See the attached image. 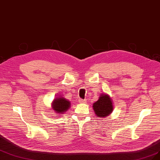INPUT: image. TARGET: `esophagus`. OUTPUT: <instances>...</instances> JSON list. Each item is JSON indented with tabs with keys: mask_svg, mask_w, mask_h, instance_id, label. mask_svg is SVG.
Returning <instances> with one entry per match:
<instances>
[{
	"mask_svg": "<svg viewBox=\"0 0 160 160\" xmlns=\"http://www.w3.org/2000/svg\"><path fill=\"white\" fill-rule=\"evenodd\" d=\"M79 103H86L87 102V100H83V99H79Z\"/></svg>",
	"mask_w": 160,
	"mask_h": 160,
	"instance_id": "obj_1",
	"label": "esophagus"
}]
</instances>
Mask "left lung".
<instances>
[{
	"mask_svg": "<svg viewBox=\"0 0 160 160\" xmlns=\"http://www.w3.org/2000/svg\"><path fill=\"white\" fill-rule=\"evenodd\" d=\"M113 107L112 99L107 94H102L99 99L92 106L94 113L98 118H105L109 116L113 111Z\"/></svg>",
	"mask_w": 160,
	"mask_h": 160,
	"instance_id": "left-lung-1",
	"label": "left lung"
}]
</instances>
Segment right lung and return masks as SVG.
<instances>
[{
	"mask_svg": "<svg viewBox=\"0 0 160 160\" xmlns=\"http://www.w3.org/2000/svg\"><path fill=\"white\" fill-rule=\"evenodd\" d=\"M52 108L57 113L62 114L67 112L70 107V102L63 97H58L54 99L52 103Z\"/></svg>",
	"mask_w": 160,
	"mask_h": 160,
	"instance_id": "obj_1",
	"label": "right lung"
}]
</instances>
